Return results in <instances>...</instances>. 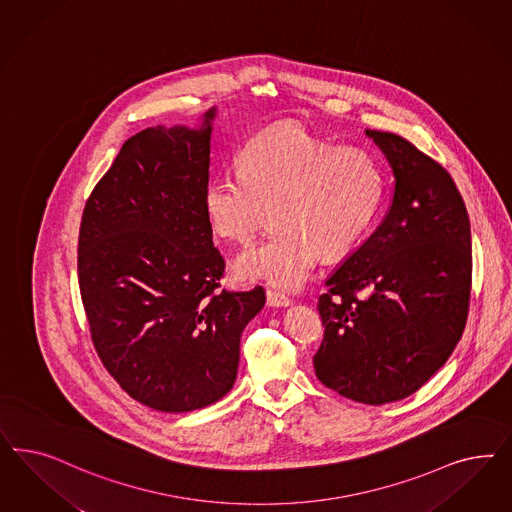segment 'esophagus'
Here are the masks:
<instances>
[{
	"instance_id": "34e87169",
	"label": "esophagus",
	"mask_w": 512,
	"mask_h": 512,
	"mask_svg": "<svg viewBox=\"0 0 512 512\" xmlns=\"http://www.w3.org/2000/svg\"><path fill=\"white\" fill-rule=\"evenodd\" d=\"M292 301L286 296H282L279 292H273V290H267V307L271 309H282V307H290Z\"/></svg>"
}]
</instances>
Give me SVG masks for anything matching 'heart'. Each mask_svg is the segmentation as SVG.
Masks as SVG:
<instances>
[{
  "label": "heart",
  "instance_id": "b5f03b06",
  "mask_svg": "<svg viewBox=\"0 0 512 512\" xmlns=\"http://www.w3.org/2000/svg\"><path fill=\"white\" fill-rule=\"evenodd\" d=\"M235 169L205 182V218L216 235L247 243L267 205L275 228L237 256L233 273L284 292L305 282L320 252L335 258L358 245L384 198V173L369 152L333 149L299 126L250 137Z\"/></svg>",
  "mask_w": 512,
  "mask_h": 512
}]
</instances>
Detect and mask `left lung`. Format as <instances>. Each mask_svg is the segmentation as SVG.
I'll return each instance as SVG.
<instances>
[{
  "instance_id": "1",
  "label": "left lung",
  "mask_w": 512,
  "mask_h": 512,
  "mask_svg": "<svg viewBox=\"0 0 512 512\" xmlns=\"http://www.w3.org/2000/svg\"><path fill=\"white\" fill-rule=\"evenodd\" d=\"M394 175L375 233L326 279L318 380L365 405L414 394L462 339L471 296V226L446 173L396 133L365 130Z\"/></svg>"
}]
</instances>
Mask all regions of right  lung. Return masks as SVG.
I'll use <instances>...</instances> for the list:
<instances>
[{"label":"right lung","mask_w":512,"mask_h":512,"mask_svg":"<svg viewBox=\"0 0 512 512\" xmlns=\"http://www.w3.org/2000/svg\"><path fill=\"white\" fill-rule=\"evenodd\" d=\"M216 109L130 137L84 207L79 284L94 347L130 396L190 413L226 396L264 288L215 294L224 258L203 211Z\"/></svg>","instance_id":"obj_1"}]
</instances>
